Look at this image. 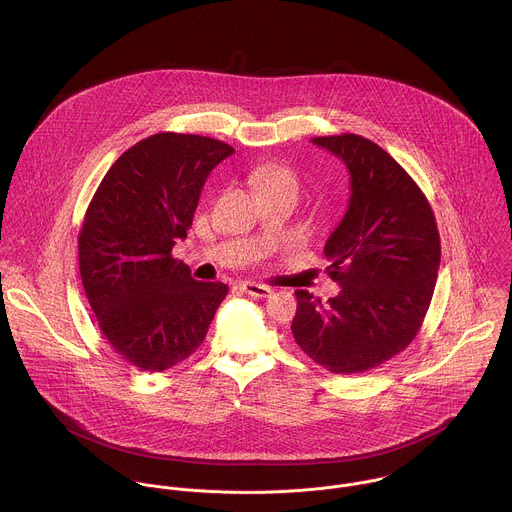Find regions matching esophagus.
Returning <instances> with one entry per match:
<instances>
[{
    "label": "esophagus",
    "instance_id": "34e87169",
    "mask_svg": "<svg viewBox=\"0 0 512 512\" xmlns=\"http://www.w3.org/2000/svg\"><path fill=\"white\" fill-rule=\"evenodd\" d=\"M242 290L248 293V295L260 297V299H264V297H270V295H272V288L262 286V284H254V282H244V284H242Z\"/></svg>",
    "mask_w": 512,
    "mask_h": 512
}]
</instances>
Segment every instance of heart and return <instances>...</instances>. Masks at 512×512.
I'll use <instances>...</instances> for the list:
<instances>
[{
	"instance_id": "obj_1",
	"label": "heart",
	"mask_w": 512,
	"mask_h": 512,
	"mask_svg": "<svg viewBox=\"0 0 512 512\" xmlns=\"http://www.w3.org/2000/svg\"><path fill=\"white\" fill-rule=\"evenodd\" d=\"M252 179H254L256 187L262 191V195L268 191H276V189H288L295 193L299 189L297 175L288 165H280V163H264V165L256 167Z\"/></svg>"
}]
</instances>
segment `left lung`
<instances>
[{
    "mask_svg": "<svg viewBox=\"0 0 512 512\" xmlns=\"http://www.w3.org/2000/svg\"><path fill=\"white\" fill-rule=\"evenodd\" d=\"M313 144L341 157L351 199L325 244L327 274L341 286L327 305L297 290L295 343L333 374H357L390 361L418 335L438 280V224L406 169L357 134Z\"/></svg>",
    "mask_w": 512,
    "mask_h": 512,
    "instance_id": "8db88e82",
    "label": "left lung"
}]
</instances>
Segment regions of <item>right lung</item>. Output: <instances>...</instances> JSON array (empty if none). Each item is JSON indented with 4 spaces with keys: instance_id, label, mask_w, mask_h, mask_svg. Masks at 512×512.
Listing matches in <instances>:
<instances>
[{
    "instance_id": "right-lung-1",
    "label": "right lung",
    "mask_w": 512,
    "mask_h": 512,
    "mask_svg": "<svg viewBox=\"0 0 512 512\" xmlns=\"http://www.w3.org/2000/svg\"><path fill=\"white\" fill-rule=\"evenodd\" d=\"M234 147L161 132L126 149L100 181L78 234V268L96 323L130 365L161 372L205 341L226 297L173 258L209 173Z\"/></svg>"
}]
</instances>
